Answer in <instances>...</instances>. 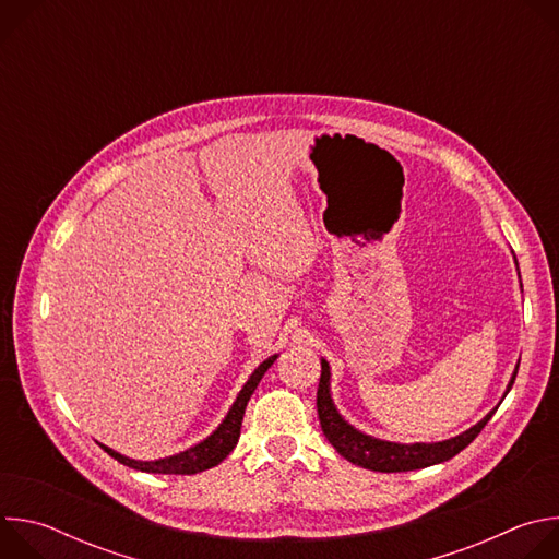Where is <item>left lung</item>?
Listing matches in <instances>:
<instances>
[{"label":"left lung","mask_w":559,"mask_h":559,"mask_svg":"<svg viewBox=\"0 0 559 559\" xmlns=\"http://www.w3.org/2000/svg\"><path fill=\"white\" fill-rule=\"evenodd\" d=\"M515 265H518V261H515ZM520 287H522V283H520ZM518 367L520 365H515V371H513V376L507 384L504 395L511 391V386L515 382ZM330 382H332L330 362L325 358H321V382H318L316 407H318V418H321V427H323L325 438L352 464H358V466L369 468V471H380V473L416 471V468H425V466L451 460L453 455H457L464 447H468L475 440V436L485 429V425L491 420V416L498 412L500 403L504 401V395H502V401L480 423H475L471 429L462 431L460 436H453V438L442 440V442L403 444V442H389V440L373 438L369 433H362L354 425H349L334 405Z\"/></svg>","instance_id":"1"}]
</instances>
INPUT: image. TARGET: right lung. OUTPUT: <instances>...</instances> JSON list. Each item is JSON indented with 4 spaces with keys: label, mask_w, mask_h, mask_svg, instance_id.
Here are the masks:
<instances>
[{
    "label": "right lung",
    "mask_w": 559,
    "mask_h": 559,
    "mask_svg": "<svg viewBox=\"0 0 559 559\" xmlns=\"http://www.w3.org/2000/svg\"><path fill=\"white\" fill-rule=\"evenodd\" d=\"M278 358V354L270 356L267 360H263L254 371L252 376L248 378V382L243 384V389L238 391L236 401L231 403L227 416L223 418V423L205 438L201 440L199 444L186 449V451H179L175 455H168V457H158V460H134V457H128V455H121L119 451L102 444L108 455H112L117 462L130 466V468H136V471H143V473H166V475H192V473H199V471H205V468H212L216 466L218 462H223L231 449L236 447L238 442V436H241V425H243V416H246V407H248V401L252 397L254 389L259 386L261 378L265 376V371L274 365V360Z\"/></svg>",
    "instance_id": "obj_1"
}]
</instances>
